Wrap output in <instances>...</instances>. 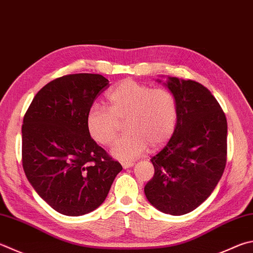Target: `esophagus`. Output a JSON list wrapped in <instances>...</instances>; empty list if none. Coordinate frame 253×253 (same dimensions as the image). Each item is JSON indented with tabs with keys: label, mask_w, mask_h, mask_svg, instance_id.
Instances as JSON below:
<instances>
[{
	"label": "esophagus",
	"mask_w": 253,
	"mask_h": 253,
	"mask_svg": "<svg viewBox=\"0 0 253 253\" xmlns=\"http://www.w3.org/2000/svg\"><path fill=\"white\" fill-rule=\"evenodd\" d=\"M122 166L125 168V169H127V168H130V167L134 166V163H131V162H123L122 163Z\"/></svg>",
	"instance_id": "1"
}]
</instances>
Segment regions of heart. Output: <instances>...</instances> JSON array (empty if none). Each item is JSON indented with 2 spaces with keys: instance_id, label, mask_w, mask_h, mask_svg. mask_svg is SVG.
Instances as JSON below:
<instances>
[{
  "instance_id": "obj_1",
  "label": "heart",
  "mask_w": 253,
  "mask_h": 253,
  "mask_svg": "<svg viewBox=\"0 0 253 253\" xmlns=\"http://www.w3.org/2000/svg\"><path fill=\"white\" fill-rule=\"evenodd\" d=\"M107 108L93 105L86 115L89 136L103 146L116 139L122 124L128 132L114 145L112 153L122 160L139 157L171 139L178 121L177 102L171 91L134 80H124L106 95Z\"/></svg>"
}]
</instances>
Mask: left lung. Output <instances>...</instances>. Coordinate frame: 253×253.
I'll return each mask as SVG.
<instances>
[{
  "label": "left lung",
  "mask_w": 253,
  "mask_h": 253,
  "mask_svg": "<svg viewBox=\"0 0 253 253\" xmlns=\"http://www.w3.org/2000/svg\"><path fill=\"white\" fill-rule=\"evenodd\" d=\"M166 86L177 102V126L165 148L151 158L155 173L145 195L158 210L181 215L203 204L221 178L228 125L218 100L200 83L169 77Z\"/></svg>",
  "instance_id": "1"
}]
</instances>
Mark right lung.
<instances>
[{
	"label": "right lung",
	"mask_w": 253,
	"mask_h": 253,
	"mask_svg": "<svg viewBox=\"0 0 253 253\" xmlns=\"http://www.w3.org/2000/svg\"><path fill=\"white\" fill-rule=\"evenodd\" d=\"M107 87L99 74L58 77L40 89L23 118V169L59 213L82 215L98 208L123 169L86 128L87 112Z\"/></svg>",
	"instance_id": "right-lung-1"
}]
</instances>
